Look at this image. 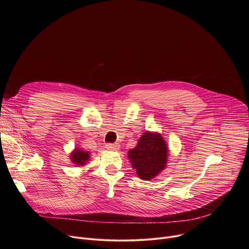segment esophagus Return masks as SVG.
Here are the masks:
<instances>
[{
    "instance_id": "esophagus-1",
    "label": "esophagus",
    "mask_w": 249,
    "mask_h": 249,
    "mask_svg": "<svg viewBox=\"0 0 249 249\" xmlns=\"http://www.w3.org/2000/svg\"><path fill=\"white\" fill-rule=\"evenodd\" d=\"M105 146L108 150H111V151H117L119 149V144L118 143H114V144L108 143V144H106Z\"/></svg>"
}]
</instances>
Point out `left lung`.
<instances>
[{"label":"left lung","mask_w":249,"mask_h":249,"mask_svg":"<svg viewBox=\"0 0 249 249\" xmlns=\"http://www.w3.org/2000/svg\"><path fill=\"white\" fill-rule=\"evenodd\" d=\"M168 149L159 133L146 131L134 149L129 150L128 158L141 179L150 180L164 169Z\"/></svg>","instance_id":"left-lung-1"}]
</instances>
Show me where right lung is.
<instances>
[{
	"instance_id": "obj_1",
	"label": "right lung",
	"mask_w": 249,
	"mask_h": 249,
	"mask_svg": "<svg viewBox=\"0 0 249 249\" xmlns=\"http://www.w3.org/2000/svg\"><path fill=\"white\" fill-rule=\"evenodd\" d=\"M89 157H90V155L89 152L83 151L82 149H79V148H76L72 152V154L70 155V159H71V160H72V162L79 166L85 165L86 162L89 160Z\"/></svg>"
}]
</instances>
